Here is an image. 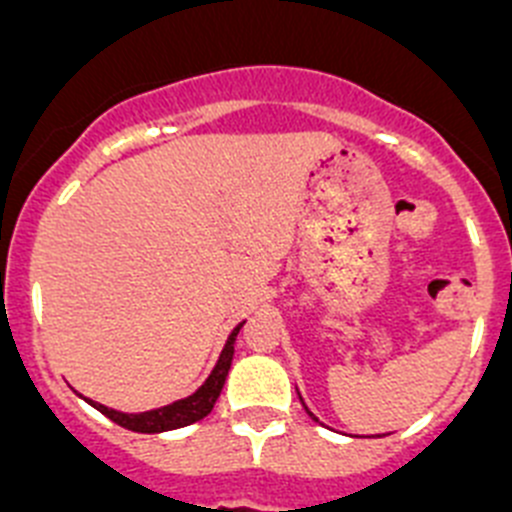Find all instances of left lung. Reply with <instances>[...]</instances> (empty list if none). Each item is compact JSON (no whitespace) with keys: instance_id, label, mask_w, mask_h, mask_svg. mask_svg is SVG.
Returning a JSON list of instances; mask_svg holds the SVG:
<instances>
[{"instance_id":"8db88e82","label":"left lung","mask_w":512,"mask_h":512,"mask_svg":"<svg viewBox=\"0 0 512 512\" xmlns=\"http://www.w3.org/2000/svg\"><path fill=\"white\" fill-rule=\"evenodd\" d=\"M298 398H301V393H298ZM301 403H303V398H301ZM303 408H306V413H308V416H313V413L308 411V405H306V403H303Z\"/></svg>"}]
</instances>
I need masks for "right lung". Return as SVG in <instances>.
<instances>
[{
	"instance_id": "1",
	"label": "right lung",
	"mask_w": 512,
	"mask_h": 512,
	"mask_svg": "<svg viewBox=\"0 0 512 512\" xmlns=\"http://www.w3.org/2000/svg\"><path fill=\"white\" fill-rule=\"evenodd\" d=\"M242 326H245V321L234 326L227 344H224L222 354H219V359H216L211 375L206 377L204 385H201L196 393L188 395V398H181L176 400V403L163 405V408H153V411H142V413H122V411H114V408H107V405L96 403V400H89V398L86 400L94 405L96 411L104 413L107 418H112V421L119 423L122 428L137 431V434H163V431H173V428H183L188 426V423L201 421L204 416H209L216 398H219V393H222L224 380H227L229 367H232L234 342H237V334Z\"/></svg>"
}]
</instances>
